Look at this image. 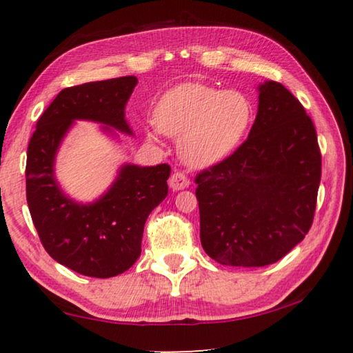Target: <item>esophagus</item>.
I'll return each mask as SVG.
<instances>
[{"mask_svg":"<svg viewBox=\"0 0 353 353\" xmlns=\"http://www.w3.org/2000/svg\"><path fill=\"white\" fill-rule=\"evenodd\" d=\"M190 185V179L183 171H174L170 177V187L172 190H183Z\"/></svg>","mask_w":353,"mask_h":353,"instance_id":"obj_1","label":"esophagus"}]
</instances>
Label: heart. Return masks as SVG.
Segmentation results:
<instances>
[{
  "instance_id": "obj_1",
  "label": "heart",
  "mask_w": 353,
  "mask_h": 353,
  "mask_svg": "<svg viewBox=\"0 0 353 353\" xmlns=\"http://www.w3.org/2000/svg\"><path fill=\"white\" fill-rule=\"evenodd\" d=\"M250 115L249 99L240 92L182 83L159 101L154 124L162 134L177 137V151L185 163L205 168L234 151Z\"/></svg>"
}]
</instances>
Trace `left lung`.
<instances>
[{
    "mask_svg": "<svg viewBox=\"0 0 353 353\" xmlns=\"http://www.w3.org/2000/svg\"><path fill=\"white\" fill-rule=\"evenodd\" d=\"M194 182L205 252L225 266L272 265L313 224L321 149L312 118L282 83L268 81L248 139Z\"/></svg>",
    "mask_w": 353,
    "mask_h": 353,
    "instance_id": "1",
    "label": "left lung"
}]
</instances>
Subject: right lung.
<instances>
[{
	"label": "right lung",
	"instance_id": "1",
	"mask_svg": "<svg viewBox=\"0 0 353 353\" xmlns=\"http://www.w3.org/2000/svg\"><path fill=\"white\" fill-rule=\"evenodd\" d=\"M135 76L63 88L48 105L29 140L26 201L48 254L77 274L107 279L128 271L141 252L146 219L168 194L171 166L126 165L113 187L92 205L74 204L52 177L54 155L73 119H93L130 134L124 105Z\"/></svg>",
	"mask_w": 353,
	"mask_h": 353
}]
</instances>
